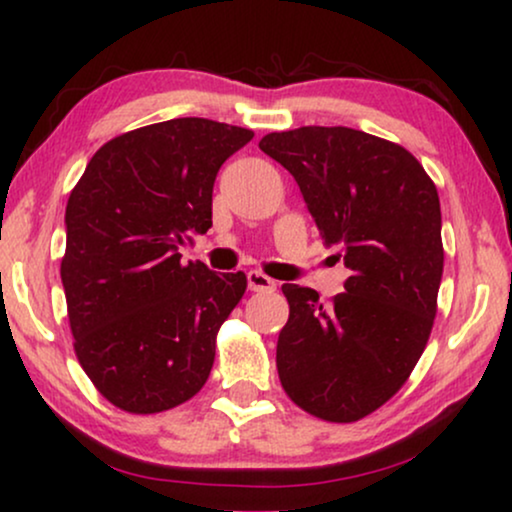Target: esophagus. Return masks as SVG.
I'll return each instance as SVG.
<instances>
[{
	"label": "esophagus",
	"instance_id": "obj_1",
	"mask_svg": "<svg viewBox=\"0 0 512 512\" xmlns=\"http://www.w3.org/2000/svg\"><path fill=\"white\" fill-rule=\"evenodd\" d=\"M248 288L252 292H274L276 290V281L274 278H269L267 274H262V271H248Z\"/></svg>",
	"mask_w": 512,
	"mask_h": 512
}]
</instances>
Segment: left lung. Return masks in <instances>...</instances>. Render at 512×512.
<instances>
[{"label":"left lung","mask_w":512,"mask_h":512,"mask_svg":"<svg viewBox=\"0 0 512 512\" xmlns=\"http://www.w3.org/2000/svg\"><path fill=\"white\" fill-rule=\"evenodd\" d=\"M260 149L290 170L351 271L327 306L316 290L283 285L278 377L304 412L351 424L403 388L431 337L445 264L438 189L405 147L356 128L269 133Z\"/></svg>","instance_id":"1"}]
</instances>
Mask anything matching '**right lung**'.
Masks as SVG:
<instances>
[{"instance_id": "right-lung-1", "label": "right lung", "mask_w": 512, "mask_h": 512, "mask_svg": "<svg viewBox=\"0 0 512 512\" xmlns=\"http://www.w3.org/2000/svg\"><path fill=\"white\" fill-rule=\"evenodd\" d=\"M252 131L185 117L105 142L67 199L60 262L74 353L102 398L131 414L187 403L213 370L243 271L180 262L213 227L217 170Z\"/></svg>"}]
</instances>
